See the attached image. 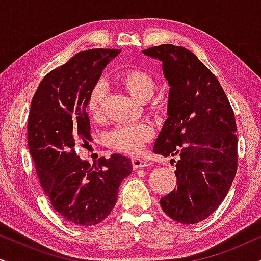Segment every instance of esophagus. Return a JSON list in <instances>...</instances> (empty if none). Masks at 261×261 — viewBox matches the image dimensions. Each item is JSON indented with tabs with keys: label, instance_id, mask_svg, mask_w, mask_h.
Listing matches in <instances>:
<instances>
[{
	"label": "esophagus",
	"instance_id": "obj_1",
	"mask_svg": "<svg viewBox=\"0 0 261 261\" xmlns=\"http://www.w3.org/2000/svg\"><path fill=\"white\" fill-rule=\"evenodd\" d=\"M132 165H133L134 169H139V167L148 166V163L145 162L144 159H140V158H132Z\"/></svg>",
	"mask_w": 261,
	"mask_h": 261
}]
</instances>
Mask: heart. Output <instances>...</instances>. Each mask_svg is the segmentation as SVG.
Returning <instances> with one entry per match:
<instances>
[{
  "mask_svg": "<svg viewBox=\"0 0 261 261\" xmlns=\"http://www.w3.org/2000/svg\"><path fill=\"white\" fill-rule=\"evenodd\" d=\"M115 82L132 97L139 102H147L155 91V81L151 74L140 69L122 71L115 77ZM106 99V89L102 84H96L88 95L87 110L89 116L99 120L103 115V106ZM153 110H158L159 106L154 105ZM154 137V128L146 122L122 124L114 128L106 135V144L110 148L124 154H138L144 146Z\"/></svg>",
  "mask_w": 261,
  "mask_h": 261,
  "instance_id": "obj_1",
  "label": "heart"
}]
</instances>
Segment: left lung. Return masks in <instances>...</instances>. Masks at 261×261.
Returning a JSON list of instances; mask_svg holds the SVG:
<instances>
[{"mask_svg": "<svg viewBox=\"0 0 261 261\" xmlns=\"http://www.w3.org/2000/svg\"><path fill=\"white\" fill-rule=\"evenodd\" d=\"M142 53L162 60L170 84L169 108L153 152L179 156L177 187L160 198L177 222L195 224L219 208L238 170L233 108L220 82L189 49L164 44Z\"/></svg>", "mask_w": 261, "mask_h": 261, "instance_id": "8db88e82", "label": "left lung"}]
</instances>
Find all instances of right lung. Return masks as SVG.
Returning a JSON list of instances; mask_svg holds the SVG:
<instances>
[{
	"label": "right lung",
	"mask_w": 261,
	"mask_h": 261,
	"mask_svg": "<svg viewBox=\"0 0 261 261\" xmlns=\"http://www.w3.org/2000/svg\"><path fill=\"white\" fill-rule=\"evenodd\" d=\"M120 52L77 53L46 74L31 103L27 140L40 185L56 212L77 226L102 222L115 205L120 184L132 173L130 159L121 154L103 156L91 166L74 151L77 142L90 139L89 92Z\"/></svg>",
	"instance_id": "add662e5"
}]
</instances>
